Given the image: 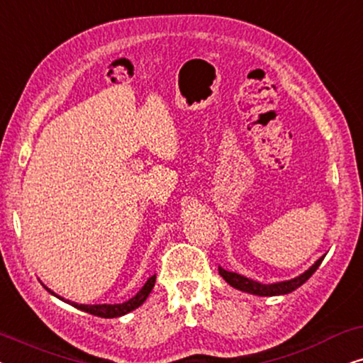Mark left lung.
Listing matches in <instances>:
<instances>
[{
	"mask_svg": "<svg viewBox=\"0 0 363 363\" xmlns=\"http://www.w3.org/2000/svg\"><path fill=\"white\" fill-rule=\"evenodd\" d=\"M325 255L319 257L314 264H312L309 269L302 272V274L292 277V279H287V281H279V282H271V284H262L259 281H255V279H250V277L246 276H241L238 274V272H231V271H226L223 269L221 266H218V271H220V276L225 279L228 284L231 287H235V289L241 291V292H247V294H252V296H262V297H271V296H284V294H289V292L296 291L297 287H301L304 282L309 279V277L314 274L317 271V267L320 266L322 259H324Z\"/></svg>",
	"mask_w": 363,
	"mask_h": 363,
	"instance_id": "obj_1",
	"label": "left lung"
}]
</instances>
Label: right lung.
<instances>
[{
  "instance_id": "add662e5",
  "label": "right lung",
  "mask_w": 363,
  "mask_h": 363,
  "mask_svg": "<svg viewBox=\"0 0 363 363\" xmlns=\"http://www.w3.org/2000/svg\"><path fill=\"white\" fill-rule=\"evenodd\" d=\"M155 277H157L155 274L148 277L147 282H145V284H143L142 289L138 291L137 294L132 297V299L122 302V304H77V302L64 299V297L57 296L56 292H52L51 289H49V287H46L44 284L43 286L46 287L49 294H52L54 297H57V299L67 302L69 306L76 307V309H79V311H84V312H87V314H92V315H97V317H104V319H113V317L125 315V314H128V312L135 311L137 307H140L143 302L147 301V297L152 292L153 286H155Z\"/></svg>"
}]
</instances>
